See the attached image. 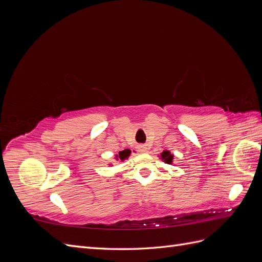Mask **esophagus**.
I'll list each match as a JSON object with an SVG mask.
<instances>
[{
    "mask_svg": "<svg viewBox=\"0 0 262 262\" xmlns=\"http://www.w3.org/2000/svg\"><path fill=\"white\" fill-rule=\"evenodd\" d=\"M147 147L145 146V145H143V146H140V152L141 153H147Z\"/></svg>",
    "mask_w": 262,
    "mask_h": 262,
    "instance_id": "esophagus-1",
    "label": "esophagus"
}]
</instances>
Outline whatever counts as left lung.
I'll return each instance as SVG.
<instances>
[{
    "mask_svg": "<svg viewBox=\"0 0 262 262\" xmlns=\"http://www.w3.org/2000/svg\"><path fill=\"white\" fill-rule=\"evenodd\" d=\"M157 156L160 157V160L162 162H164L165 164L172 165V163H173V154H171L167 149H164L161 153V155H157Z\"/></svg>",
    "mask_w": 262,
    "mask_h": 262,
    "instance_id": "1",
    "label": "left lung"
}]
</instances>
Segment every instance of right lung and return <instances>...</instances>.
Returning a JSON list of instances; mask_svg holds the SVG:
<instances>
[{
	"mask_svg": "<svg viewBox=\"0 0 262 262\" xmlns=\"http://www.w3.org/2000/svg\"><path fill=\"white\" fill-rule=\"evenodd\" d=\"M131 153H132V150L131 149H129V148H125V149H123V150H120V152H119V154H116L115 155V160L117 161V162H124L125 160H128V158L130 157V155H131ZM109 166H113V164H108Z\"/></svg>",
	"mask_w": 262,
	"mask_h": 262,
	"instance_id": "right-lung-1",
	"label": "right lung"
}]
</instances>
